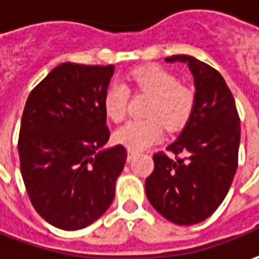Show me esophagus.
Returning a JSON list of instances; mask_svg holds the SVG:
<instances>
[{"mask_svg": "<svg viewBox=\"0 0 259 259\" xmlns=\"http://www.w3.org/2000/svg\"><path fill=\"white\" fill-rule=\"evenodd\" d=\"M136 155H138V152L136 150H132V149H127V160H132L133 157H136Z\"/></svg>", "mask_w": 259, "mask_h": 259, "instance_id": "obj_1", "label": "esophagus"}]
</instances>
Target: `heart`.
<instances>
[{
	"instance_id": "1",
	"label": "heart",
	"mask_w": 259,
	"mask_h": 259,
	"mask_svg": "<svg viewBox=\"0 0 259 259\" xmlns=\"http://www.w3.org/2000/svg\"><path fill=\"white\" fill-rule=\"evenodd\" d=\"M130 90L152 97L146 109L147 119L127 121L114 132V139L133 150L150 146L163 135V129L179 130L189 121L195 109V93L181 84L172 71L159 66L133 70L127 77ZM130 94L123 84L114 83L104 94L103 107L114 123L129 112Z\"/></svg>"
}]
</instances>
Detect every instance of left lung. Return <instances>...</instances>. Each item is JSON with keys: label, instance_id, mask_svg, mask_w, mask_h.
Wrapping results in <instances>:
<instances>
[{"label": "left lung", "instance_id": "left-lung-1", "mask_svg": "<svg viewBox=\"0 0 259 259\" xmlns=\"http://www.w3.org/2000/svg\"><path fill=\"white\" fill-rule=\"evenodd\" d=\"M182 61L195 80V109L185 129L165 152L153 155L155 169L146 179L152 206L178 225L199 224L225 199L238 167L241 124L235 100L224 77L192 56Z\"/></svg>", "mask_w": 259, "mask_h": 259}]
</instances>
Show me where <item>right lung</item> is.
Returning <instances> with one entry per match:
<instances>
[{"mask_svg": "<svg viewBox=\"0 0 259 259\" xmlns=\"http://www.w3.org/2000/svg\"><path fill=\"white\" fill-rule=\"evenodd\" d=\"M114 66L63 63L32 89L18 136L20 169L34 209L60 229L89 227L109 209L127 152L104 149L103 107Z\"/></svg>", "mask_w": 259, "mask_h": 259, "instance_id": "right-lung-1", "label": "right lung"}]
</instances>
